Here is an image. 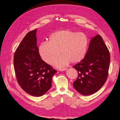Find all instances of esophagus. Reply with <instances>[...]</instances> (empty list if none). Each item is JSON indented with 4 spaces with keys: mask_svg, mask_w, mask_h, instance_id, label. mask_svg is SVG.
Masks as SVG:
<instances>
[{
    "mask_svg": "<svg viewBox=\"0 0 120 120\" xmlns=\"http://www.w3.org/2000/svg\"><path fill=\"white\" fill-rule=\"evenodd\" d=\"M67 70V68H60V69H59V71H66Z\"/></svg>",
    "mask_w": 120,
    "mask_h": 120,
    "instance_id": "obj_1",
    "label": "esophagus"
}]
</instances>
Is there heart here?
I'll return each mask as SVG.
<instances>
[{
	"label": "heart",
	"instance_id": "heart-1",
	"mask_svg": "<svg viewBox=\"0 0 120 120\" xmlns=\"http://www.w3.org/2000/svg\"><path fill=\"white\" fill-rule=\"evenodd\" d=\"M89 39L83 33H77L70 30L57 31L52 33L49 41L41 42L38 53L43 61L51 64L60 52L61 56L54 63L55 66L62 67L70 63L76 64L82 61L87 53Z\"/></svg>",
	"mask_w": 120,
	"mask_h": 120
}]
</instances>
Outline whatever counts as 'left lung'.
Masks as SVG:
<instances>
[{"instance_id": "left-lung-1", "label": "left lung", "mask_w": 120, "mask_h": 120, "mask_svg": "<svg viewBox=\"0 0 120 120\" xmlns=\"http://www.w3.org/2000/svg\"><path fill=\"white\" fill-rule=\"evenodd\" d=\"M109 61L108 48L102 37L96 35L91 39L84 59L73 67L78 72L74 88L84 95L98 91L107 79Z\"/></svg>"}]
</instances>
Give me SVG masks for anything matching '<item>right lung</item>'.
I'll use <instances>...</instances> for the list:
<instances>
[{
	"label": "right lung",
	"instance_id": "obj_1",
	"mask_svg": "<svg viewBox=\"0 0 120 120\" xmlns=\"http://www.w3.org/2000/svg\"><path fill=\"white\" fill-rule=\"evenodd\" d=\"M36 30L28 33L14 54L15 76L21 88L29 94L41 96L51 88L57 71L42 60L37 45Z\"/></svg>",
	"mask_w": 120,
	"mask_h": 120
}]
</instances>
